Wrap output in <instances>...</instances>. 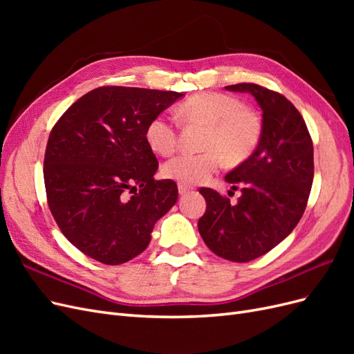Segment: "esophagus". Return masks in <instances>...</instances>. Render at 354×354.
Returning a JSON list of instances; mask_svg holds the SVG:
<instances>
[{
  "mask_svg": "<svg viewBox=\"0 0 354 354\" xmlns=\"http://www.w3.org/2000/svg\"><path fill=\"white\" fill-rule=\"evenodd\" d=\"M189 192H192L190 186H187V185H178V194L180 195H186V194H189Z\"/></svg>",
  "mask_w": 354,
  "mask_h": 354,
  "instance_id": "1",
  "label": "esophagus"
}]
</instances>
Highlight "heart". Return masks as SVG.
Instances as JSON below:
<instances>
[{
  "label": "heart",
  "instance_id": "1",
  "mask_svg": "<svg viewBox=\"0 0 354 354\" xmlns=\"http://www.w3.org/2000/svg\"><path fill=\"white\" fill-rule=\"evenodd\" d=\"M189 124L207 127L202 147L203 153H180L167 160L162 173L180 185H198L207 181L223 164L239 165L248 159L260 143L263 133L261 118L255 111L229 94L201 93L192 95L178 109ZM146 140L153 152L169 155L178 142L173 118L156 115L146 127Z\"/></svg>",
  "mask_w": 354,
  "mask_h": 354
}]
</instances>
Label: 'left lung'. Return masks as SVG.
Returning <instances> with one entry per match:
<instances>
[{
	"label": "left lung",
	"mask_w": 354,
	"mask_h": 354,
	"mask_svg": "<svg viewBox=\"0 0 354 354\" xmlns=\"http://www.w3.org/2000/svg\"><path fill=\"white\" fill-rule=\"evenodd\" d=\"M226 90L257 100L263 133L254 153L226 176L242 194L234 205L216 190L199 189L207 211L198 229L214 254L246 263L281 243L303 217L315 174L313 143L303 116L282 94L246 82Z\"/></svg>",
	"instance_id": "8db88e82"
}]
</instances>
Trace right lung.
Wrapping results in <instances>:
<instances>
[{
	"instance_id": "right-lung-1",
	"label": "right lung",
	"mask_w": 354,
	"mask_h": 354,
	"mask_svg": "<svg viewBox=\"0 0 354 354\" xmlns=\"http://www.w3.org/2000/svg\"><path fill=\"white\" fill-rule=\"evenodd\" d=\"M183 95L100 87L53 127L44 158L48 207L62 233L85 255L111 266L130 261L174 207L177 185L153 178L158 159L146 127Z\"/></svg>"
}]
</instances>
